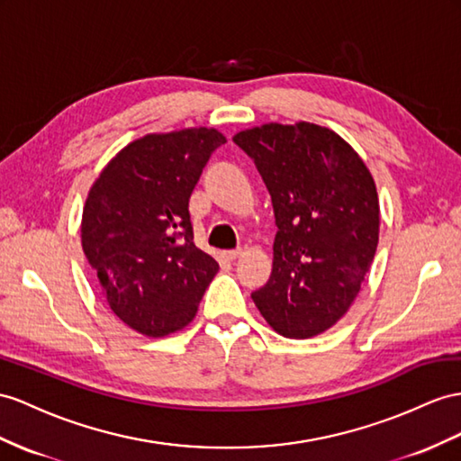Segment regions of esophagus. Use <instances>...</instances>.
I'll return each mask as SVG.
<instances>
[{
  "label": "esophagus",
  "mask_w": 461,
  "mask_h": 461,
  "mask_svg": "<svg viewBox=\"0 0 461 461\" xmlns=\"http://www.w3.org/2000/svg\"><path fill=\"white\" fill-rule=\"evenodd\" d=\"M241 255V249H231V251H226L223 253V257L228 258V261H235V258H238Z\"/></svg>",
  "instance_id": "esophagus-1"
}]
</instances>
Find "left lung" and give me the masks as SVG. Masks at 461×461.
Here are the masks:
<instances>
[{"mask_svg":"<svg viewBox=\"0 0 461 461\" xmlns=\"http://www.w3.org/2000/svg\"><path fill=\"white\" fill-rule=\"evenodd\" d=\"M273 200V273L251 298L288 339H310L343 317L374 261L380 203L372 175L333 130L263 124L233 136Z\"/></svg>","mask_w":461,"mask_h":461,"instance_id":"1","label":"left lung"}]
</instances>
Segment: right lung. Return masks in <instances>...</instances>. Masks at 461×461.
Instances as JSON below:
<instances>
[{"mask_svg": "<svg viewBox=\"0 0 461 461\" xmlns=\"http://www.w3.org/2000/svg\"><path fill=\"white\" fill-rule=\"evenodd\" d=\"M221 144L214 128L148 134L118 151L91 186L81 247L114 315L141 335L191 323L218 273L194 245L188 198Z\"/></svg>", "mask_w": 461, "mask_h": 461, "instance_id": "1", "label": "right lung"}]
</instances>
